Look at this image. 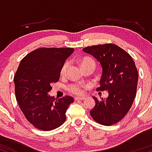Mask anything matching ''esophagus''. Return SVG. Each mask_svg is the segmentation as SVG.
<instances>
[{
  "mask_svg": "<svg viewBox=\"0 0 152 152\" xmlns=\"http://www.w3.org/2000/svg\"><path fill=\"white\" fill-rule=\"evenodd\" d=\"M85 99V98L84 97H78V96H76L74 98V100L75 101H78V100H79V101H83V100H84Z\"/></svg>",
  "mask_w": 152,
  "mask_h": 152,
  "instance_id": "esophagus-1",
  "label": "esophagus"
}]
</instances>
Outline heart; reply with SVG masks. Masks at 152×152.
<instances>
[{
  "instance_id": "obj_1",
  "label": "heart",
  "mask_w": 152,
  "mask_h": 152,
  "mask_svg": "<svg viewBox=\"0 0 152 152\" xmlns=\"http://www.w3.org/2000/svg\"><path fill=\"white\" fill-rule=\"evenodd\" d=\"M81 65L82 68H84L86 66L93 65L95 66H96V61L94 59L92 58H90V57H85V58H83L81 61ZM69 62L66 61L64 62V64H63L60 70V74L61 76H64L66 73H67L68 69H69ZM83 85L78 84V83H71V84L67 86V89L69 92L71 94H76V95H80L83 93Z\"/></svg>"
}]
</instances>
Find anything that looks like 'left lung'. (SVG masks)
Segmentation results:
<instances>
[{
  "mask_svg": "<svg viewBox=\"0 0 152 152\" xmlns=\"http://www.w3.org/2000/svg\"><path fill=\"white\" fill-rule=\"evenodd\" d=\"M83 51L102 64L103 72L98 91H108L107 99L98 100L90 111L95 121L104 126L118 123L129 112L137 94L139 74L132 56L113 43L87 46Z\"/></svg>",
  "mask_w": 152,
  "mask_h": 152,
  "instance_id": "left-lung-1",
  "label": "left lung"
}]
</instances>
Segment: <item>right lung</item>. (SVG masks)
Instances as JSON below:
<instances>
[{
    "instance_id": "1",
    "label": "right lung",
    "mask_w": 152,
    "mask_h": 152,
    "mask_svg": "<svg viewBox=\"0 0 152 152\" xmlns=\"http://www.w3.org/2000/svg\"><path fill=\"white\" fill-rule=\"evenodd\" d=\"M74 50L40 48L20 61L14 76L15 98L26 119L38 129H55L66 121L74 98L65 96L55 101L48 93L59 81L61 68Z\"/></svg>"
}]
</instances>
